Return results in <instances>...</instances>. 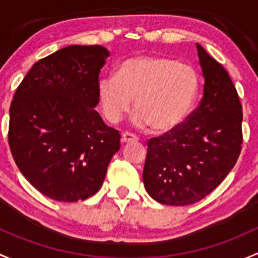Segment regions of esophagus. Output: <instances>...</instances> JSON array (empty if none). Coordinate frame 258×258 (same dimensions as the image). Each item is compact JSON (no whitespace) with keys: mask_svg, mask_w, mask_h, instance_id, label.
<instances>
[{"mask_svg":"<svg viewBox=\"0 0 258 258\" xmlns=\"http://www.w3.org/2000/svg\"><path fill=\"white\" fill-rule=\"evenodd\" d=\"M137 138L134 137L133 134H129V133H124V134H121V138H120V143L121 144H128V143H133V142H137Z\"/></svg>","mask_w":258,"mask_h":258,"instance_id":"obj_1","label":"esophagus"}]
</instances>
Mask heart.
<instances>
[{
	"mask_svg": "<svg viewBox=\"0 0 258 258\" xmlns=\"http://www.w3.org/2000/svg\"><path fill=\"white\" fill-rule=\"evenodd\" d=\"M198 71L165 55H134L118 66L116 78L99 79L98 100L103 115L118 123L130 110L133 124L158 134H168L184 125L200 94Z\"/></svg>",
	"mask_w": 258,
	"mask_h": 258,
	"instance_id": "heart-1",
	"label": "heart"
}]
</instances>
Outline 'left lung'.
<instances>
[{"label": "left lung", "mask_w": 258, "mask_h": 258, "mask_svg": "<svg viewBox=\"0 0 258 258\" xmlns=\"http://www.w3.org/2000/svg\"><path fill=\"white\" fill-rule=\"evenodd\" d=\"M204 97L186 123L148 143L143 181L158 203L195 204L232 170L242 144V107L230 76L199 43Z\"/></svg>", "instance_id": "1"}]
</instances>
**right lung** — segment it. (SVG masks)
<instances>
[{
	"label": "right lung",
	"mask_w": 258,
	"mask_h": 258,
	"mask_svg": "<svg viewBox=\"0 0 258 258\" xmlns=\"http://www.w3.org/2000/svg\"><path fill=\"white\" fill-rule=\"evenodd\" d=\"M102 46H73L34 63L10 108L9 144L23 176L47 198L77 203L94 195L120 148V134L94 109Z\"/></svg>",
	"instance_id": "1"
}]
</instances>
